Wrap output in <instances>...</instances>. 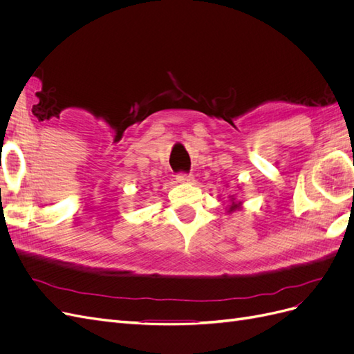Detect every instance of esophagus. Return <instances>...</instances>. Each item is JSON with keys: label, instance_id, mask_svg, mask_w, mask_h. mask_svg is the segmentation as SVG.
Returning <instances> with one entry per match:
<instances>
[{"label": "esophagus", "instance_id": "1", "mask_svg": "<svg viewBox=\"0 0 354 354\" xmlns=\"http://www.w3.org/2000/svg\"><path fill=\"white\" fill-rule=\"evenodd\" d=\"M192 180H194L192 174H187V173H178L177 174V181H178V183H190Z\"/></svg>", "mask_w": 354, "mask_h": 354}]
</instances>
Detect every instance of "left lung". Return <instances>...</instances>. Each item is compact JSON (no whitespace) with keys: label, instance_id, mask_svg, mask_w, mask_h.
I'll return each mask as SVG.
<instances>
[{"label":"left lung","instance_id":"8db88e82","mask_svg":"<svg viewBox=\"0 0 354 354\" xmlns=\"http://www.w3.org/2000/svg\"><path fill=\"white\" fill-rule=\"evenodd\" d=\"M236 208H239V203H236V202H232V207H230V209L229 211H234V209H236Z\"/></svg>","mask_w":354,"mask_h":354}]
</instances>
